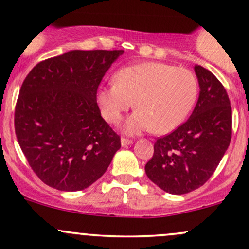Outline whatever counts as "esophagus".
I'll list each match as a JSON object with an SVG mask.
<instances>
[{
	"instance_id": "1",
	"label": "esophagus",
	"mask_w": 249,
	"mask_h": 249,
	"mask_svg": "<svg viewBox=\"0 0 249 249\" xmlns=\"http://www.w3.org/2000/svg\"><path fill=\"white\" fill-rule=\"evenodd\" d=\"M120 142H122V145H123V146L130 145V144H132V143H133V141H132V139L125 138V137H123L122 139H120Z\"/></svg>"
}]
</instances>
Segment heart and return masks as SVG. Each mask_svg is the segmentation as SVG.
<instances>
[{
	"label": "heart",
	"instance_id": "obj_1",
	"mask_svg": "<svg viewBox=\"0 0 249 249\" xmlns=\"http://www.w3.org/2000/svg\"><path fill=\"white\" fill-rule=\"evenodd\" d=\"M197 91V79L188 68L146 61L119 70L114 83L98 92V104L104 118L118 124L135 100L137 110L125 123V131L131 135L151 129L166 133L187 118Z\"/></svg>",
	"mask_w": 249,
	"mask_h": 249
}]
</instances>
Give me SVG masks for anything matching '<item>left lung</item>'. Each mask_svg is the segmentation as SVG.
Returning <instances> with one entry per match:
<instances>
[{
    "instance_id": "left-lung-1",
    "label": "left lung",
    "mask_w": 249,
    "mask_h": 249,
    "mask_svg": "<svg viewBox=\"0 0 249 249\" xmlns=\"http://www.w3.org/2000/svg\"><path fill=\"white\" fill-rule=\"evenodd\" d=\"M197 104L187 122L157 138L146 176L166 193L183 195L202 187L216 170L231 139V106L220 80L195 65Z\"/></svg>"
}]
</instances>
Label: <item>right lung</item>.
<instances>
[{
	"label": "right lung",
	"mask_w": 249,
	"mask_h": 249,
	"mask_svg": "<svg viewBox=\"0 0 249 249\" xmlns=\"http://www.w3.org/2000/svg\"><path fill=\"white\" fill-rule=\"evenodd\" d=\"M124 51H71L28 73L15 106V133L27 162L45 184L78 191L103 176L120 137L104 120L97 91Z\"/></svg>",
	"instance_id": "add662e5"
}]
</instances>
